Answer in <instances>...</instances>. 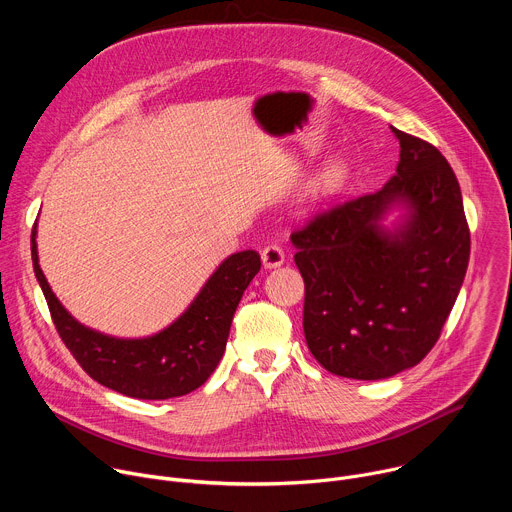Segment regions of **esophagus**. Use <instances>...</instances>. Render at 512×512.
Returning a JSON list of instances; mask_svg holds the SVG:
<instances>
[{"label": "esophagus", "instance_id": "1", "mask_svg": "<svg viewBox=\"0 0 512 512\" xmlns=\"http://www.w3.org/2000/svg\"><path fill=\"white\" fill-rule=\"evenodd\" d=\"M261 261H263V265H265L267 269H273V267L283 265L285 253H283V249H281L279 245L271 243V245L263 247V251H261Z\"/></svg>", "mask_w": 512, "mask_h": 512}]
</instances>
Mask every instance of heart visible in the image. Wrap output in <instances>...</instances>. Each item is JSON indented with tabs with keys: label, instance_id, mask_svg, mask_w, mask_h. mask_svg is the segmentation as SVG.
I'll return each instance as SVG.
<instances>
[{
	"label": "heart",
	"instance_id": "heart-1",
	"mask_svg": "<svg viewBox=\"0 0 512 512\" xmlns=\"http://www.w3.org/2000/svg\"><path fill=\"white\" fill-rule=\"evenodd\" d=\"M342 180H344V168L336 164V166H332V168L328 170V174H326V178H324V186H326V188H334V186H338Z\"/></svg>",
	"mask_w": 512,
	"mask_h": 512
}]
</instances>
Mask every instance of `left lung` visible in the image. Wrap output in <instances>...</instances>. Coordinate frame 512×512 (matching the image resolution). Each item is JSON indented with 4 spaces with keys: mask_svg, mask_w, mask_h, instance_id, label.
<instances>
[{
    "mask_svg": "<svg viewBox=\"0 0 512 512\" xmlns=\"http://www.w3.org/2000/svg\"><path fill=\"white\" fill-rule=\"evenodd\" d=\"M397 174L377 192L348 198L291 233L304 277V334L326 371L377 381L421 362L454 308L470 259L458 178L429 141L393 127ZM397 199L406 229H378Z\"/></svg>",
    "mask_w": 512,
    "mask_h": 512,
    "instance_id": "left-lung-1",
    "label": "left lung"
}]
</instances>
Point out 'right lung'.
<instances>
[{"label":"right lung","instance_id":"obj_1","mask_svg":"<svg viewBox=\"0 0 512 512\" xmlns=\"http://www.w3.org/2000/svg\"><path fill=\"white\" fill-rule=\"evenodd\" d=\"M32 261L56 332L70 354L91 379L135 399L182 397L206 383L225 354L243 291L261 269L257 251L235 253L170 328L152 338L119 340L81 326L60 306L38 265L36 225Z\"/></svg>","mask_w":512,"mask_h":512}]
</instances>
